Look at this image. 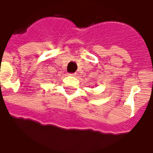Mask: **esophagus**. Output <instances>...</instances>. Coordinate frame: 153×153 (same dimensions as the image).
<instances>
[{
	"instance_id": "34e87169",
	"label": "esophagus",
	"mask_w": 153,
	"mask_h": 153,
	"mask_svg": "<svg viewBox=\"0 0 153 153\" xmlns=\"http://www.w3.org/2000/svg\"><path fill=\"white\" fill-rule=\"evenodd\" d=\"M69 75H70V76H75V75H76V73H72V74H69Z\"/></svg>"
}]
</instances>
